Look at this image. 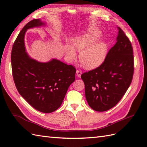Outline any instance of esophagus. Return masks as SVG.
<instances>
[{
    "instance_id": "1",
    "label": "esophagus",
    "mask_w": 147,
    "mask_h": 147,
    "mask_svg": "<svg viewBox=\"0 0 147 147\" xmlns=\"http://www.w3.org/2000/svg\"><path fill=\"white\" fill-rule=\"evenodd\" d=\"M82 71H80V70H77L76 71V76L78 77H80L81 75H82Z\"/></svg>"
}]
</instances>
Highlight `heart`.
<instances>
[{"instance_id": "b5f03b06", "label": "heart", "mask_w": 147, "mask_h": 147, "mask_svg": "<svg viewBox=\"0 0 147 147\" xmlns=\"http://www.w3.org/2000/svg\"><path fill=\"white\" fill-rule=\"evenodd\" d=\"M102 33L97 30H93L84 35L76 37L73 40L74 47L80 52V61L83 67L86 69H94L100 66L107 57V43L99 41ZM67 53L71 59H75V50L67 46Z\"/></svg>"}]
</instances>
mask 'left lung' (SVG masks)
<instances>
[{"label": "left lung", "instance_id": "obj_1", "mask_svg": "<svg viewBox=\"0 0 147 147\" xmlns=\"http://www.w3.org/2000/svg\"><path fill=\"white\" fill-rule=\"evenodd\" d=\"M116 43L97 68L82 74L87 102L94 111L104 112L114 107L125 94L134 72L133 47L119 27Z\"/></svg>", "mask_w": 147, "mask_h": 147}]
</instances>
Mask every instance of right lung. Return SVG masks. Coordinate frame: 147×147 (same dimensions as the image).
<instances>
[{"instance_id": "right-lung-1", "label": "right lung", "mask_w": 147, "mask_h": 147, "mask_svg": "<svg viewBox=\"0 0 147 147\" xmlns=\"http://www.w3.org/2000/svg\"><path fill=\"white\" fill-rule=\"evenodd\" d=\"M45 25V22L35 19L23 27L12 46L11 65L20 94L36 110L51 113L61 105L68 88L75 80L76 69L55 59L38 62L27 54L24 40L26 31Z\"/></svg>"}]
</instances>
